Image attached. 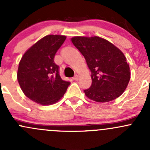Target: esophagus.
<instances>
[{"label": "esophagus", "mask_w": 150, "mask_h": 150, "mask_svg": "<svg viewBox=\"0 0 150 150\" xmlns=\"http://www.w3.org/2000/svg\"><path fill=\"white\" fill-rule=\"evenodd\" d=\"M73 79L75 80V81H78V79H79V76H78V75H75V76H74Z\"/></svg>", "instance_id": "34e87169"}]
</instances>
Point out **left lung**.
<instances>
[{"mask_svg": "<svg viewBox=\"0 0 150 150\" xmlns=\"http://www.w3.org/2000/svg\"><path fill=\"white\" fill-rule=\"evenodd\" d=\"M91 72L92 84L84 90L88 99L108 102L119 97L131 78L129 64L123 53L114 44L98 36H75L71 38Z\"/></svg>", "mask_w": 150, "mask_h": 150, "instance_id": "obj_1", "label": "left lung"}]
</instances>
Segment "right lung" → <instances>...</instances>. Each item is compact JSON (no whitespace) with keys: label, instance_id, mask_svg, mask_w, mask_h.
<instances>
[{"label":"right lung","instance_id":"right-lung-1","mask_svg":"<svg viewBox=\"0 0 150 150\" xmlns=\"http://www.w3.org/2000/svg\"><path fill=\"white\" fill-rule=\"evenodd\" d=\"M66 40L65 35H48L24 54L19 64L17 80L25 96L42 105L57 103L70 83L63 81L54 58Z\"/></svg>","mask_w":150,"mask_h":150}]
</instances>
